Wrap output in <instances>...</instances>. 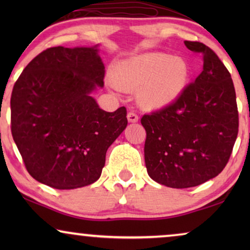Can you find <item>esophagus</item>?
<instances>
[{
	"label": "esophagus",
	"mask_w": 250,
	"mask_h": 250,
	"mask_svg": "<svg viewBox=\"0 0 250 250\" xmlns=\"http://www.w3.org/2000/svg\"><path fill=\"white\" fill-rule=\"evenodd\" d=\"M127 119H128L129 123H136V122L139 121V116L136 115L135 112L129 111L128 114H127Z\"/></svg>",
	"instance_id": "1"
}]
</instances>
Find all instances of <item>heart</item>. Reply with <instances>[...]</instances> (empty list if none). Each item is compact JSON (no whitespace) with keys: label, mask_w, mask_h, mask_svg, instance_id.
I'll use <instances>...</instances> for the list:
<instances>
[{"label":"heart","mask_w":250,"mask_h":250,"mask_svg":"<svg viewBox=\"0 0 250 250\" xmlns=\"http://www.w3.org/2000/svg\"><path fill=\"white\" fill-rule=\"evenodd\" d=\"M189 69L182 59L165 53L131 58L116 69L114 83L124 91H139L140 104L158 109L169 105L182 94Z\"/></svg>","instance_id":"obj_1"}]
</instances>
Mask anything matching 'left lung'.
Returning a JSON list of instances; mask_svg holds the SVG:
<instances>
[{
    "mask_svg": "<svg viewBox=\"0 0 250 250\" xmlns=\"http://www.w3.org/2000/svg\"><path fill=\"white\" fill-rule=\"evenodd\" d=\"M184 44L203 56V71L173 104L141 118L149 176L176 189L217 176L230 159L239 127L235 90L227 67L205 44Z\"/></svg>",
    "mask_w": 250,
    "mask_h": 250,
    "instance_id": "1",
    "label": "left lung"
}]
</instances>
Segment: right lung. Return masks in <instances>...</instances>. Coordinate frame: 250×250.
Here are the masks:
<instances>
[{
	"instance_id": "1",
	"label": "right lung",
	"mask_w": 250,
	"mask_h": 250,
	"mask_svg": "<svg viewBox=\"0 0 250 250\" xmlns=\"http://www.w3.org/2000/svg\"><path fill=\"white\" fill-rule=\"evenodd\" d=\"M97 46H56L27 64L11 94V133L26 169L59 190L94 183L105 152L127 125L126 108H99L91 93L104 86Z\"/></svg>"
}]
</instances>
